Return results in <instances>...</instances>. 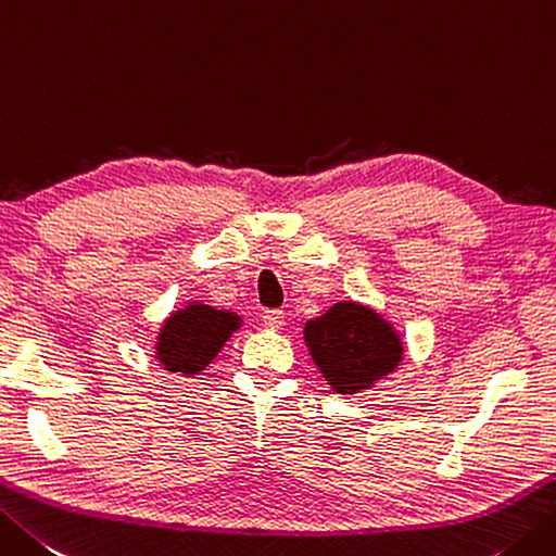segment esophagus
<instances>
[{"label":"esophagus","mask_w":556,"mask_h":556,"mask_svg":"<svg viewBox=\"0 0 556 556\" xmlns=\"http://www.w3.org/2000/svg\"><path fill=\"white\" fill-rule=\"evenodd\" d=\"M263 325L269 330H279L281 325H285V311L279 308H269L263 313Z\"/></svg>","instance_id":"34e87169"}]
</instances>
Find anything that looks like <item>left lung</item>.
Segmentation results:
<instances>
[{
    "instance_id": "1",
    "label": "left lung",
    "mask_w": 556,
    "mask_h": 556,
    "mask_svg": "<svg viewBox=\"0 0 556 556\" xmlns=\"http://www.w3.org/2000/svg\"><path fill=\"white\" fill-rule=\"evenodd\" d=\"M303 337L315 366L342 395L371 388L393 371L402 356L395 330L378 313L356 303H337L306 323Z\"/></svg>"
}]
</instances>
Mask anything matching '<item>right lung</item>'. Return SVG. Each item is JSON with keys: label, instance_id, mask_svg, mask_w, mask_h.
Segmentation results:
<instances>
[{"label": "right lung", "instance_id": "add662e5", "mask_svg": "<svg viewBox=\"0 0 556 556\" xmlns=\"http://www.w3.org/2000/svg\"><path fill=\"white\" fill-rule=\"evenodd\" d=\"M238 315L202 303L173 313L156 342L159 362L173 374H198L238 330Z\"/></svg>", "mask_w": 556, "mask_h": 556}]
</instances>
